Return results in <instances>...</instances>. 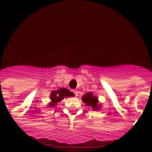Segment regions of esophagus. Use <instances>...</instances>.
<instances>
[{
	"instance_id": "34e87169",
	"label": "esophagus",
	"mask_w": 152,
	"mask_h": 152,
	"mask_svg": "<svg viewBox=\"0 0 152 152\" xmlns=\"http://www.w3.org/2000/svg\"><path fill=\"white\" fill-rule=\"evenodd\" d=\"M74 93H75L76 96H78V91H77V90H75V91H74Z\"/></svg>"
}]
</instances>
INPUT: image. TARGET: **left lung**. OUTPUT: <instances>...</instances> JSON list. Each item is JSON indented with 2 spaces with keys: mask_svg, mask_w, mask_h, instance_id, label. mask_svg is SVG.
I'll return each instance as SVG.
<instances>
[{
  "mask_svg": "<svg viewBox=\"0 0 152 152\" xmlns=\"http://www.w3.org/2000/svg\"><path fill=\"white\" fill-rule=\"evenodd\" d=\"M81 100L85 103L86 106L90 107L94 110H100L101 106L99 103L98 97L95 96V95H94L93 93H86L85 94L83 95Z\"/></svg>",
  "mask_w": 152,
  "mask_h": 152,
  "instance_id": "obj_1",
  "label": "left lung"
}]
</instances>
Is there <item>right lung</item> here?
<instances>
[{
  "label": "right lung",
  "instance_id": "add662e5",
  "mask_svg": "<svg viewBox=\"0 0 152 152\" xmlns=\"http://www.w3.org/2000/svg\"><path fill=\"white\" fill-rule=\"evenodd\" d=\"M74 96H75V94L73 92L64 88H61L56 91H52L50 94L51 101L48 104V107H55L64 98Z\"/></svg>",
  "mask_w": 152,
  "mask_h": 152
}]
</instances>
